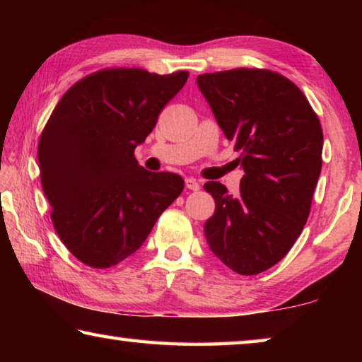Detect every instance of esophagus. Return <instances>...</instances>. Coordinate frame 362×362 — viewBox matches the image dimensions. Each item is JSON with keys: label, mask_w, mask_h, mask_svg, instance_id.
Returning a JSON list of instances; mask_svg holds the SVG:
<instances>
[{"label": "esophagus", "mask_w": 362, "mask_h": 362, "mask_svg": "<svg viewBox=\"0 0 362 362\" xmlns=\"http://www.w3.org/2000/svg\"><path fill=\"white\" fill-rule=\"evenodd\" d=\"M185 185H187L188 189H192V192H198V189L201 188L199 182L193 179V177H188V179H185Z\"/></svg>", "instance_id": "34e87169"}]
</instances>
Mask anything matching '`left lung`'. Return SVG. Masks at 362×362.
Segmentation results:
<instances>
[{"instance_id": "8db88e82", "label": "left lung", "mask_w": 362, "mask_h": 362, "mask_svg": "<svg viewBox=\"0 0 362 362\" xmlns=\"http://www.w3.org/2000/svg\"><path fill=\"white\" fill-rule=\"evenodd\" d=\"M196 83L244 170L238 196L220 182L204 185L216 199L206 241L233 272L262 273L289 252L310 216L322 166L321 122L279 73L236 69L204 73Z\"/></svg>"}]
</instances>
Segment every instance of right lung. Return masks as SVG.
I'll use <instances>...</instances> for the list:
<instances>
[{
	"label": "right lung",
	"instance_id": "1",
	"mask_svg": "<svg viewBox=\"0 0 362 362\" xmlns=\"http://www.w3.org/2000/svg\"><path fill=\"white\" fill-rule=\"evenodd\" d=\"M188 71L107 69L83 78L54 108L38 144L41 187L57 235L78 260L113 267L142 246L179 198L183 179L134 156Z\"/></svg>",
	"mask_w": 362,
	"mask_h": 362
}]
</instances>
